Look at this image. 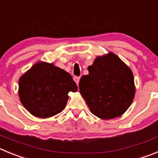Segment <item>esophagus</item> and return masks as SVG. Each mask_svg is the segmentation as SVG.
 <instances>
[{"instance_id": "esophagus-1", "label": "esophagus", "mask_w": 158, "mask_h": 158, "mask_svg": "<svg viewBox=\"0 0 158 158\" xmlns=\"http://www.w3.org/2000/svg\"><path fill=\"white\" fill-rule=\"evenodd\" d=\"M79 80H80V78H79V76H75V77H74V81L76 82V84H77V85H78V84H79Z\"/></svg>"}]
</instances>
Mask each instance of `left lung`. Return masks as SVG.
I'll return each instance as SVG.
<instances>
[{"instance_id":"obj_1","label":"left lung","mask_w":158,"mask_h":158,"mask_svg":"<svg viewBox=\"0 0 158 158\" xmlns=\"http://www.w3.org/2000/svg\"><path fill=\"white\" fill-rule=\"evenodd\" d=\"M79 81V92L91 112L102 119L122 115L135 96L132 71L113 53L97 57Z\"/></svg>"}]
</instances>
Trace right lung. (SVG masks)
<instances>
[{
  "label": "right lung",
  "mask_w": 158,
  "mask_h": 158,
  "mask_svg": "<svg viewBox=\"0 0 158 158\" xmlns=\"http://www.w3.org/2000/svg\"><path fill=\"white\" fill-rule=\"evenodd\" d=\"M22 104L34 116L49 118L64 108L70 91L78 90L69 72L53 64L38 62L19 79Z\"/></svg>",
  "instance_id": "1"
}]
</instances>
